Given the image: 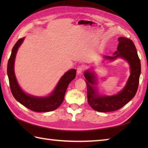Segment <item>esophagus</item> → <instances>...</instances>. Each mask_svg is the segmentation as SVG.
<instances>
[{
  "label": "esophagus",
  "instance_id": "1",
  "mask_svg": "<svg viewBox=\"0 0 148 148\" xmlns=\"http://www.w3.org/2000/svg\"><path fill=\"white\" fill-rule=\"evenodd\" d=\"M83 71H84L83 66H79V67H78L77 69V73L78 74H82Z\"/></svg>",
  "mask_w": 148,
  "mask_h": 148
}]
</instances>
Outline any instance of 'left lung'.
Returning <instances> with one entry per match:
<instances>
[{
    "label": "left lung",
    "mask_w": 148,
    "mask_h": 148,
    "mask_svg": "<svg viewBox=\"0 0 148 148\" xmlns=\"http://www.w3.org/2000/svg\"><path fill=\"white\" fill-rule=\"evenodd\" d=\"M118 41L119 45L114 56H106L105 58L112 60L117 57H121L129 63L131 74L126 86L121 92L113 96H99L95 88L91 85V84H95L94 74L90 72H84V75L86 79L88 102L97 111L111 112L121 108L136 95L139 86L141 66L136 46L132 40L127 37H120Z\"/></svg>",
    "instance_id": "left-lung-1"
}]
</instances>
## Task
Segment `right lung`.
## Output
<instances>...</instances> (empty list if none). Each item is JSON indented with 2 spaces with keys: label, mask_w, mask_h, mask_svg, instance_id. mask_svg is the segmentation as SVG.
Returning <instances> with one entry per match:
<instances>
[{
  "label": "right lung",
  "mask_w": 148,
  "mask_h": 148,
  "mask_svg": "<svg viewBox=\"0 0 148 148\" xmlns=\"http://www.w3.org/2000/svg\"><path fill=\"white\" fill-rule=\"evenodd\" d=\"M24 38L20 39L16 42L12 49L11 55L8 63V75L9 85L12 95L22 105L35 112H49L57 109L64 100L66 90L69 83L76 77V70L71 69L62 77L54 92L49 97H36L25 93L19 86L14 72V64L16 54L19 46Z\"/></svg>",
  "instance_id": "right-lung-1"
}]
</instances>
